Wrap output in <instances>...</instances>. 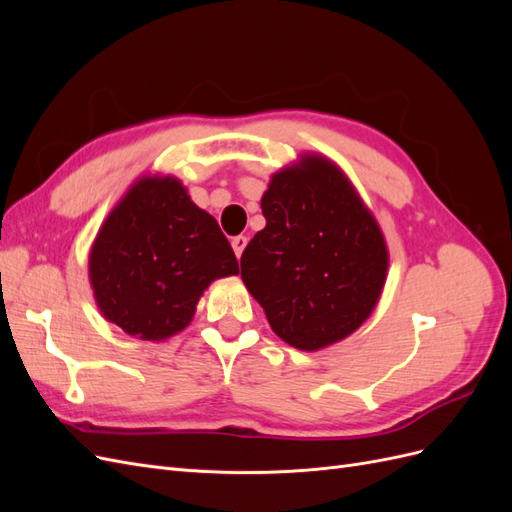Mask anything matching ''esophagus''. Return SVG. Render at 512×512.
Segmentation results:
<instances>
[{
    "instance_id": "obj_1",
    "label": "esophagus",
    "mask_w": 512,
    "mask_h": 512,
    "mask_svg": "<svg viewBox=\"0 0 512 512\" xmlns=\"http://www.w3.org/2000/svg\"><path fill=\"white\" fill-rule=\"evenodd\" d=\"M245 245H247V237H243V235L232 239V250H235L237 258H241V254H243V250H245Z\"/></svg>"
}]
</instances>
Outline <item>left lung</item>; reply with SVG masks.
<instances>
[{"mask_svg": "<svg viewBox=\"0 0 512 512\" xmlns=\"http://www.w3.org/2000/svg\"><path fill=\"white\" fill-rule=\"evenodd\" d=\"M267 226L241 256V280L277 337L314 352L354 333L380 299L389 250L342 168L316 153L271 177Z\"/></svg>", "mask_w": 512, "mask_h": 512, "instance_id": "obj_1", "label": "left lung"}]
</instances>
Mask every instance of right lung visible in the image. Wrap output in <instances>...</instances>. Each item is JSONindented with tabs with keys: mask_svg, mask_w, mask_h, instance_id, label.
I'll return each instance as SVG.
<instances>
[{
	"mask_svg": "<svg viewBox=\"0 0 512 512\" xmlns=\"http://www.w3.org/2000/svg\"><path fill=\"white\" fill-rule=\"evenodd\" d=\"M237 273L218 222L175 177L138 179L108 213L89 252V282L102 316L147 342L183 331L209 284Z\"/></svg>",
	"mask_w": 512,
	"mask_h": 512,
	"instance_id": "right-lung-1",
	"label": "right lung"
}]
</instances>
